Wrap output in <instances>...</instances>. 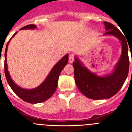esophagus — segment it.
<instances>
[{
    "label": "esophagus",
    "instance_id": "esophagus-1",
    "mask_svg": "<svg viewBox=\"0 0 132 132\" xmlns=\"http://www.w3.org/2000/svg\"><path fill=\"white\" fill-rule=\"evenodd\" d=\"M74 61V55L73 54H69V62L70 63H72Z\"/></svg>",
    "mask_w": 132,
    "mask_h": 132
}]
</instances>
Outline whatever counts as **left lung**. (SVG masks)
<instances>
[{
	"label": "left lung",
	"mask_w": 132,
	"mask_h": 132,
	"mask_svg": "<svg viewBox=\"0 0 132 132\" xmlns=\"http://www.w3.org/2000/svg\"><path fill=\"white\" fill-rule=\"evenodd\" d=\"M106 32L104 36H113L121 42L122 53L111 73L99 76L84 66L77 57H75L74 75L79 90L85 96L93 100L108 99L120 90L129 71V57L127 39L115 26L104 22ZM131 50V48H130ZM131 52V51H130Z\"/></svg>",
	"instance_id": "obj_1"
}]
</instances>
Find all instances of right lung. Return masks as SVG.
Here are the masks:
<instances>
[{
    "label": "right lung",
    "mask_w": 132,
    "mask_h": 132,
    "mask_svg": "<svg viewBox=\"0 0 132 132\" xmlns=\"http://www.w3.org/2000/svg\"><path fill=\"white\" fill-rule=\"evenodd\" d=\"M36 27L37 26L34 24H30V25L24 26L20 30H26V29L34 30L36 28ZM16 34L17 32H16L12 36V38L9 41V42L7 43L6 46L5 53H4V73H5L7 82L9 83L10 88L14 92L15 94L25 102L31 104L43 102L50 98L55 91L56 88L57 87L59 75L68 63L69 55L66 54L65 56H63V58H61L53 66L45 80L38 87L32 88V89H26V88H22L16 85L14 81L12 79L9 70H8V65H7L6 53L8 46L10 43V41Z\"/></svg>",
    "instance_id": "add662e5"
}]
</instances>
